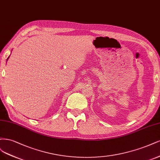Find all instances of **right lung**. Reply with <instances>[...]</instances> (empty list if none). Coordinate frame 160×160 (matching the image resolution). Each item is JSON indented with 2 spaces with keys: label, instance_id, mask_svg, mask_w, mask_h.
<instances>
[{
  "label": "right lung",
  "instance_id": "1",
  "mask_svg": "<svg viewBox=\"0 0 160 160\" xmlns=\"http://www.w3.org/2000/svg\"><path fill=\"white\" fill-rule=\"evenodd\" d=\"M8 58H9V56H8ZM8 58H7V60H8Z\"/></svg>",
  "mask_w": 160,
  "mask_h": 160
}]
</instances>
